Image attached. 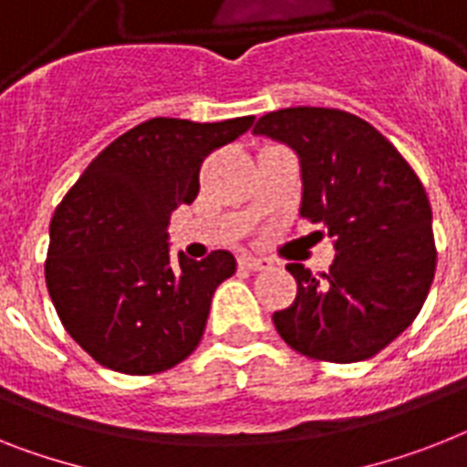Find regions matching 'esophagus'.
<instances>
[{"label":"esophagus","instance_id":"34e87169","mask_svg":"<svg viewBox=\"0 0 467 467\" xmlns=\"http://www.w3.org/2000/svg\"><path fill=\"white\" fill-rule=\"evenodd\" d=\"M240 268H246V270H268V268H273V261H270V258L252 256V254H242V256H240Z\"/></svg>","mask_w":467,"mask_h":467}]
</instances>
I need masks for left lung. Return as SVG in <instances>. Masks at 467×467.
I'll list each match as a JSON object with an SVG mask.
<instances>
[{
  "label": "left lung",
  "mask_w": 467,
  "mask_h": 467,
  "mask_svg": "<svg viewBox=\"0 0 467 467\" xmlns=\"http://www.w3.org/2000/svg\"><path fill=\"white\" fill-rule=\"evenodd\" d=\"M254 135L287 144L301 163L299 213L335 240L330 273L287 270L296 299L273 313L294 351L356 363L394 342L420 313L437 265L425 187L373 125L339 109L270 111Z\"/></svg>",
  "instance_id": "8db88e82"
}]
</instances>
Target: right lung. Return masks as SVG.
Returning <instances> with one entry per match:
<instances>
[{
	"mask_svg": "<svg viewBox=\"0 0 467 467\" xmlns=\"http://www.w3.org/2000/svg\"><path fill=\"white\" fill-rule=\"evenodd\" d=\"M254 116L151 119L113 140L68 190L49 225L45 277L58 318L97 363L125 375L178 366L202 342L230 252L171 258L168 223L199 194L203 159Z\"/></svg>",
	"mask_w": 467,
	"mask_h": 467,
	"instance_id": "obj_1",
	"label": "right lung"
}]
</instances>
